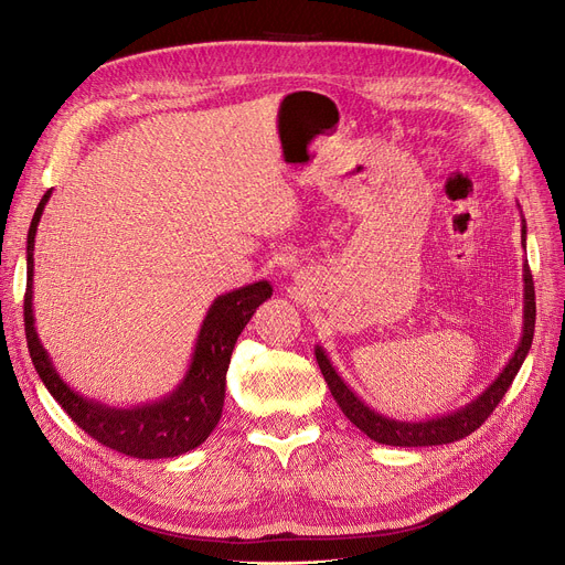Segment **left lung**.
<instances>
[{
    "instance_id": "1",
    "label": "left lung",
    "mask_w": 565,
    "mask_h": 565,
    "mask_svg": "<svg viewBox=\"0 0 565 565\" xmlns=\"http://www.w3.org/2000/svg\"><path fill=\"white\" fill-rule=\"evenodd\" d=\"M524 234H526V230L522 227V236ZM533 329H535V289H533L531 268H529V264H524V335H522V342L518 347L515 356L510 359V363L503 367L497 382L478 399H473L469 407L455 412L450 416H441V418L425 420V423H399V420L386 418L382 414H374L338 377V372L333 370V365L324 356V352H321V347L315 349V356H317L319 370H321V374H324V380L331 388V395L335 397L342 414L352 420L363 435H367L377 444H386V446H405V448L407 446H441V444H452V441H460V439L469 437L497 409V405L503 399L510 384H513L515 374L520 372V367L529 354Z\"/></svg>"
}]
</instances>
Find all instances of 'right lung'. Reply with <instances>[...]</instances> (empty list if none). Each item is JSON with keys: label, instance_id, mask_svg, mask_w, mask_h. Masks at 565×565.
Segmentation results:
<instances>
[{"label": "right lung", "instance_id": "right-lung-1", "mask_svg": "<svg viewBox=\"0 0 565 565\" xmlns=\"http://www.w3.org/2000/svg\"><path fill=\"white\" fill-rule=\"evenodd\" d=\"M52 191L43 195L26 234V289H24V335L32 363L41 382L55 397L71 420L85 433L121 455L140 460L177 458L198 448L218 425L225 402V374L230 367L236 338L246 329L255 310L271 299V285L266 280L234 289L218 297L206 312L198 335L191 370L183 384L166 399L138 409H110L73 393L50 365L45 349L34 329L32 312V276H34V236L43 206Z\"/></svg>", "mask_w": 565, "mask_h": 565}]
</instances>
